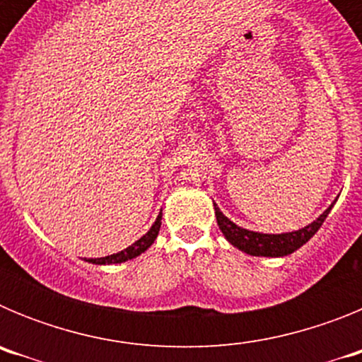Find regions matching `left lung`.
Returning <instances> with one entry per match:
<instances>
[{
  "label": "left lung",
  "instance_id": "left-lung-1",
  "mask_svg": "<svg viewBox=\"0 0 362 362\" xmlns=\"http://www.w3.org/2000/svg\"><path fill=\"white\" fill-rule=\"evenodd\" d=\"M334 203L321 214L315 221H312L305 228L293 230V232H283V233H263L254 232V230H246L243 226L235 225L233 221H230L225 214L221 212L219 206L214 203V210H216V219L219 230L226 238V241L232 246L239 248L241 252L248 255H255V257H284L290 255L300 248V246L308 243L310 239L315 235L325 219L328 217L330 210L334 209Z\"/></svg>",
  "mask_w": 362,
  "mask_h": 362
}]
</instances>
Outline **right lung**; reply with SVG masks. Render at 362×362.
Here are the masks:
<instances>
[{
  "label": "right lung",
  "mask_w": 362,
  "mask_h": 362,
  "mask_svg": "<svg viewBox=\"0 0 362 362\" xmlns=\"http://www.w3.org/2000/svg\"><path fill=\"white\" fill-rule=\"evenodd\" d=\"M161 217H163V212H159L158 217H156V221H153V225L150 226L148 232H146L143 238L137 239L134 245L127 246L124 250L117 252V254L107 255V257L86 259V263H92V264H119V263H124V261H130V259L137 257V255H141L143 252L148 250L150 246L153 245V241H156V238H158L159 228H161Z\"/></svg>",
  "instance_id": "add662e5"
}]
</instances>
